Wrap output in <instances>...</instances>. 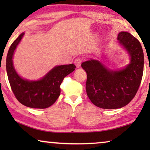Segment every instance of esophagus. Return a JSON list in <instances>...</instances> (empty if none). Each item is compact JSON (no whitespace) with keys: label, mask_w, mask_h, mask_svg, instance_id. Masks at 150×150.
<instances>
[{"label":"esophagus","mask_w":150,"mask_h":150,"mask_svg":"<svg viewBox=\"0 0 150 150\" xmlns=\"http://www.w3.org/2000/svg\"><path fill=\"white\" fill-rule=\"evenodd\" d=\"M81 63H82V59L81 58H77L75 59L74 64L77 67H79L80 66H81Z\"/></svg>","instance_id":"obj_1"}]
</instances>
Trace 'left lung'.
I'll return each mask as SVG.
<instances>
[{"label":"left lung","instance_id":"obj_1","mask_svg":"<svg viewBox=\"0 0 150 150\" xmlns=\"http://www.w3.org/2000/svg\"><path fill=\"white\" fill-rule=\"evenodd\" d=\"M117 40L130 57V64L124 69L110 70L100 61L93 59L81 64L87 74L88 97L94 105L105 109L127 105L134 98L143 77L144 55L140 42L127 32H120Z\"/></svg>","mask_w":150,"mask_h":150}]
</instances>
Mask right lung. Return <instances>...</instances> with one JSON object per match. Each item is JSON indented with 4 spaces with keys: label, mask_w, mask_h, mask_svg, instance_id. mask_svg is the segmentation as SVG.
<instances>
[{
    "label": "right lung",
    "mask_w": 150,
    "mask_h": 150,
    "mask_svg": "<svg viewBox=\"0 0 150 150\" xmlns=\"http://www.w3.org/2000/svg\"><path fill=\"white\" fill-rule=\"evenodd\" d=\"M24 33L12 43L8 51L6 69L12 91L18 101L33 108H46L52 105L60 96V85L64 78L75 70L74 64L54 67L42 79L30 81L22 79L13 65V55Z\"/></svg>",
    "instance_id": "add662e5"
}]
</instances>
